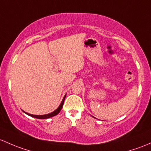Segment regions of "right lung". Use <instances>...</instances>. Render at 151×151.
<instances>
[{"label":"right lung","instance_id":"obj_1","mask_svg":"<svg viewBox=\"0 0 151 151\" xmlns=\"http://www.w3.org/2000/svg\"><path fill=\"white\" fill-rule=\"evenodd\" d=\"M65 98H66V96H64V98H63V99L62 100V102H61V104H60V106H58V109H57L56 110H55L53 112H52V113L48 114H45V115H32V114H27V113H26V114H27V115L30 116L35 117V118L39 119H47V118H50V117L54 116L57 115V114H58L60 111H61V109H62V107H63V102H64Z\"/></svg>","mask_w":151,"mask_h":151}]
</instances>
